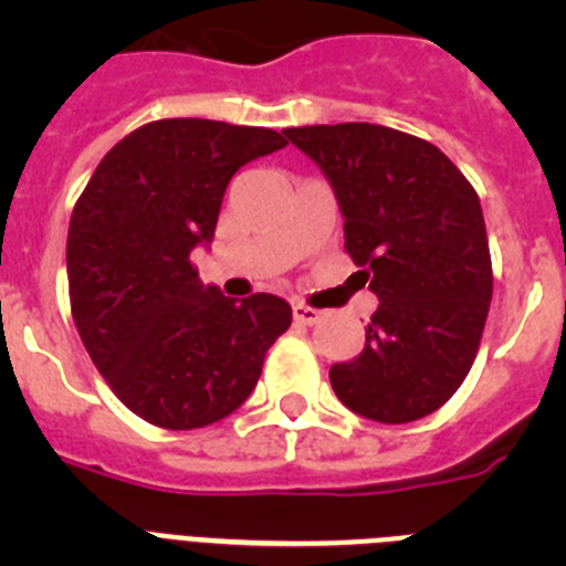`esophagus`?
Returning <instances> with one entry per match:
<instances>
[{"mask_svg": "<svg viewBox=\"0 0 566 566\" xmlns=\"http://www.w3.org/2000/svg\"><path fill=\"white\" fill-rule=\"evenodd\" d=\"M292 312H294V319H297V323H303V326H314V323H317V319L323 317V314H319L317 308L306 306V303H294Z\"/></svg>", "mask_w": 566, "mask_h": 566, "instance_id": "obj_1", "label": "esophagus"}]
</instances>
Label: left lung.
<instances>
[{
	"label": "left lung",
	"mask_w": 566,
	"mask_h": 566,
	"mask_svg": "<svg viewBox=\"0 0 566 566\" xmlns=\"http://www.w3.org/2000/svg\"><path fill=\"white\" fill-rule=\"evenodd\" d=\"M332 184L345 252L379 306L365 348L332 365L345 408L402 424L442 408L476 359L493 297L476 189L442 149L379 124L283 129Z\"/></svg>",
	"instance_id": "obj_1"
}]
</instances>
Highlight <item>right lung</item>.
<instances>
[{
  "instance_id": "obj_1",
  "label": "right lung",
  "mask_w": 566,
  "mask_h": 566,
  "mask_svg": "<svg viewBox=\"0 0 566 566\" xmlns=\"http://www.w3.org/2000/svg\"><path fill=\"white\" fill-rule=\"evenodd\" d=\"M286 147L266 127L164 118L96 167L67 232L70 308L115 397L149 424L192 431L247 402L292 326L277 294L223 297L189 254L209 249L232 175Z\"/></svg>"
}]
</instances>
